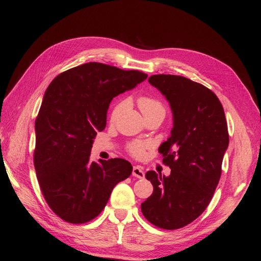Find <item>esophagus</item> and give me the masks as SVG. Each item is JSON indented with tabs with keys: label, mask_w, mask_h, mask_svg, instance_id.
<instances>
[{
	"label": "esophagus",
	"mask_w": 261,
	"mask_h": 261,
	"mask_svg": "<svg viewBox=\"0 0 261 261\" xmlns=\"http://www.w3.org/2000/svg\"><path fill=\"white\" fill-rule=\"evenodd\" d=\"M132 175L137 177V178H143L145 177V171H143L140 166H135L134 169H132Z\"/></svg>",
	"instance_id": "esophagus-1"
}]
</instances>
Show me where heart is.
<instances>
[{
	"label": "heart",
	"instance_id": "1",
	"mask_svg": "<svg viewBox=\"0 0 261 261\" xmlns=\"http://www.w3.org/2000/svg\"><path fill=\"white\" fill-rule=\"evenodd\" d=\"M125 102H120L118 103L114 107L112 113H111V120L114 121L116 118H118V115L120 114V112L123 108L125 107ZM138 105H139V108L141 110L142 114H148V113H152V112H164L165 113V108L163 103L159 101V99L151 97V96H141L138 99ZM148 148L147 143H143L140 141H136V142H132L129 145V148H127V150L132 154V156L136 157V158H141L145 156L146 153V149Z\"/></svg>",
	"mask_w": 261,
	"mask_h": 261
}]
</instances>
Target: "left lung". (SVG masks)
I'll return each mask as SVG.
<instances>
[{"label": "left lung", "instance_id": "obj_1", "mask_svg": "<svg viewBox=\"0 0 261 261\" xmlns=\"http://www.w3.org/2000/svg\"><path fill=\"white\" fill-rule=\"evenodd\" d=\"M149 83L170 104L174 126L159 147L170 175L149 170L153 193L141 204L151 224L176 230L190 224L207 207L219 184L229 146L228 124L218 96L182 76L152 75Z\"/></svg>", "mask_w": 261, "mask_h": 261}]
</instances>
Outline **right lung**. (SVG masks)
<instances>
[{
    "label": "right lung",
    "instance_id": "1",
    "mask_svg": "<svg viewBox=\"0 0 261 261\" xmlns=\"http://www.w3.org/2000/svg\"><path fill=\"white\" fill-rule=\"evenodd\" d=\"M147 74L87 63L55 77L36 119L33 153L37 178L54 213L68 223L95 219L132 166L125 159L91 160L97 132L105 129L113 97L132 90Z\"/></svg>",
    "mask_w": 261,
    "mask_h": 261
}]
</instances>
